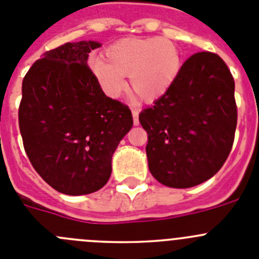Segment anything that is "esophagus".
I'll return each instance as SVG.
<instances>
[{"instance_id": "esophagus-1", "label": "esophagus", "mask_w": 259, "mask_h": 259, "mask_svg": "<svg viewBox=\"0 0 259 259\" xmlns=\"http://www.w3.org/2000/svg\"><path fill=\"white\" fill-rule=\"evenodd\" d=\"M139 113H140L139 109L132 108V115H134V123H135V125H139V123H140V120H139Z\"/></svg>"}]
</instances>
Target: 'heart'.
<instances>
[{
	"label": "heart",
	"instance_id": "b5f03b06",
	"mask_svg": "<svg viewBox=\"0 0 259 259\" xmlns=\"http://www.w3.org/2000/svg\"><path fill=\"white\" fill-rule=\"evenodd\" d=\"M105 57L92 56L90 68L104 94L118 97L125 89L124 77L144 100H155L169 90L181 70L179 47L167 38L130 37L111 45Z\"/></svg>",
	"mask_w": 259,
	"mask_h": 259
}]
</instances>
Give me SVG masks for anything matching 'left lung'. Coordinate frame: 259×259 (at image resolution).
Instances as JSON below:
<instances>
[{"label":"left lung","instance_id":"obj_1","mask_svg":"<svg viewBox=\"0 0 259 259\" xmlns=\"http://www.w3.org/2000/svg\"><path fill=\"white\" fill-rule=\"evenodd\" d=\"M234 94L226 63L213 52H196L169 90L140 113L149 169L160 184L186 189L221 169L238 123Z\"/></svg>","mask_w":259,"mask_h":259}]
</instances>
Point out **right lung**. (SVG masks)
<instances>
[{
    "instance_id": "right-lung-1",
    "label": "right lung",
    "mask_w": 259,
    "mask_h": 259,
    "mask_svg": "<svg viewBox=\"0 0 259 259\" xmlns=\"http://www.w3.org/2000/svg\"><path fill=\"white\" fill-rule=\"evenodd\" d=\"M101 45L68 42L44 54L21 86L19 128L33 168L66 195L100 190L111 156L132 124L125 104L104 94L87 65Z\"/></svg>"
}]
</instances>
